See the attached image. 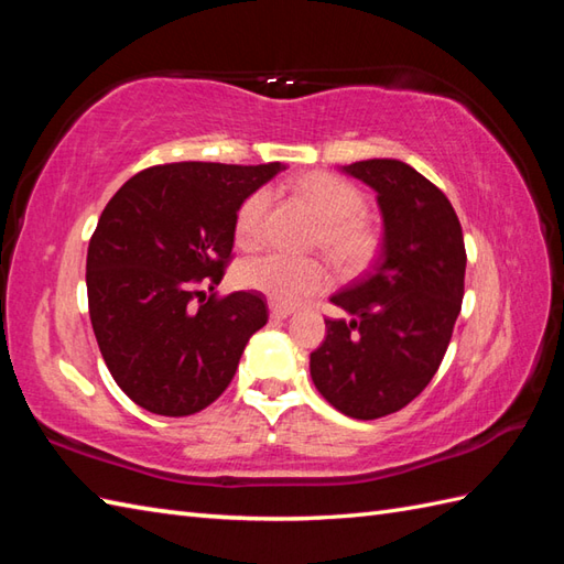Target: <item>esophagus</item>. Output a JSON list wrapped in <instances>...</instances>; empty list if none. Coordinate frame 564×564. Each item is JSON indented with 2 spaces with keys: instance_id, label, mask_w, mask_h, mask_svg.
Listing matches in <instances>:
<instances>
[{
  "instance_id": "1",
  "label": "esophagus",
  "mask_w": 564,
  "mask_h": 564,
  "mask_svg": "<svg viewBox=\"0 0 564 564\" xmlns=\"http://www.w3.org/2000/svg\"><path fill=\"white\" fill-rule=\"evenodd\" d=\"M293 315V307H283V305H271V317L273 319H285Z\"/></svg>"
}]
</instances>
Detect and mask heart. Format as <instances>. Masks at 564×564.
Masks as SVG:
<instances>
[{
    "instance_id": "heart-1",
    "label": "heart",
    "mask_w": 564,
    "mask_h": 564,
    "mask_svg": "<svg viewBox=\"0 0 564 564\" xmlns=\"http://www.w3.org/2000/svg\"><path fill=\"white\" fill-rule=\"evenodd\" d=\"M301 196L322 220L317 245L339 263L344 271H361L373 259L378 237L364 218L366 196L341 176L313 172L295 182ZM269 210V191H254L247 196L235 218V235L242 247H257L263 235V220ZM242 289L261 293L273 305L291 307L329 285V271L317 259H293L283 254H261L247 259L237 269Z\"/></svg>"
}]
</instances>
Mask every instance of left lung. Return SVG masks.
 I'll return each mask as SVG.
<instances>
[{
  "label": "left lung",
  "instance_id": "left-lung-1",
  "mask_svg": "<svg viewBox=\"0 0 564 564\" xmlns=\"http://www.w3.org/2000/svg\"><path fill=\"white\" fill-rule=\"evenodd\" d=\"M378 194L380 257L332 303L349 319H325L310 376L334 410L351 419L400 412L446 356L465 293V242L451 200L400 160L344 166Z\"/></svg>",
  "mask_w": 564,
  "mask_h": 564
}]
</instances>
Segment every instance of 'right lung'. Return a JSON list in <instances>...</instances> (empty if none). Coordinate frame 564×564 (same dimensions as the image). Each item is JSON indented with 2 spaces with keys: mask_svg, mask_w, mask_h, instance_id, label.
<instances>
[{
  "mask_svg": "<svg viewBox=\"0 0 564 564\" xmlns=\"http://www.w3.org/2000/svg\"><path fill=\"white\" fill-rule=\"evenodd\" d=\"M281 170V162L158 164L106 203L87 251L89 317L113 380L142 410H206L269 322L261 293H213L203 304L198 285L213 291L223 281L239 206Z\"/></svg>",
  "mask_w": 564,
  "mask_h": 564,
  "instance_id": "obj_1",
  "label": "right lung"
}]
</instances>
